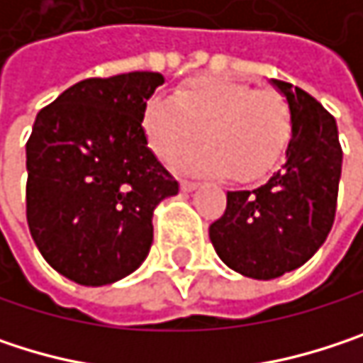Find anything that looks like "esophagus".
<instances>
[{"label":"esophagus","instance_id":"esophagus-1","mask_svg":"<svg viewBox=\"0 0 363 363\" xmlns=\"http://www.w3.org/2000/svg\"><path fill=\"white\" fill-rule=\"evenodd\" d=\"M197 186H199L197 182H193V181H181V189H182V191H186V193H189V191H195Z\"/></svg>","mask_w":363,"mask_h":363}]
</instances>
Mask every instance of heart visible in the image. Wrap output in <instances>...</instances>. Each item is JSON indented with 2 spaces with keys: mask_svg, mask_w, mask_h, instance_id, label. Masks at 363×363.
Segmentation results:
<instances>
[{
  "mask_svg": "<svg viewBox=\"0 0 363 363\" xmlns=\"http://www.w3.org/2000/svg\"><path fill=\"white\" fill-rule=\"evenodd\" d=\"M143 128L162 160H172L196 144L203 131L208 145L179 156L182 170L231 174L235 181L250 182L279 164L292 136V111L275 90H254L240 79L201 75L179 88L172 101H151Z\"/></svg>",
  "mask_w": 363,
  "mask_h": 363,
  "instance_id": "obj_1",
  "label": "heart"
}]
</instances>
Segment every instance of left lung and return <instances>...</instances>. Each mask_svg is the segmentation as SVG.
<instances>
[{"label":"left lung","instance_id":"obj_1","mask_svg":"<svg viewBox=\"0 0 363 363\" xmlns=\"http://www.w3.org/2000/svg\"><path fill=\"white\" fill-rule=\"evenodd\" d=\"M292 111L281 168L258 189L229 191L210 225L220 260L252 279H275L322 248L336 214L342 149L336 119L305 90L271 79Z\"/></svg>","mask_w":363,"mask_h":363}]
</instances>
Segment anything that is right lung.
I'll return each mask as SVG.
<instances>
[{
	"instance_id": "1",
	"label": "right lung",
	"mask_w": 363,
	"mask_h": 363,
	"mask_svg": "<svg viewBox=\"0 0 363 363\" xmlns=\"http://www.w3.org/2000/svg\"><path fill=\"white\" fill-rule=\"evenodd\" d=\"M162 73L84 79L37 113L27 143V223L45 262L82 286L134 273L153 212L179 182L147 147V101Z\"/></svg>"
}]
</instances>
